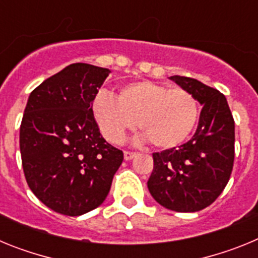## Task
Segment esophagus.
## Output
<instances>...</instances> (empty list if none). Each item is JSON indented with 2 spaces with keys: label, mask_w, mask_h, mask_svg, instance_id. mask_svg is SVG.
<instances>
[{
  "label": "esophagus",
  "mask_w": 258,
  "mask_h": 258,
  "mask_svg": "<svg viewBox=\"0 0 258 258\" xmlns=\"http://www.w3.org/2000/svg\"><path fill=\"white\" fill-rule=\"evenodd\" d=\"M136 155H137L136 152L133 151H124V159L125 160H132Z\"/></svg>",
  "instance_id": "1"
}]
</instances>
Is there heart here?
Segmentation results:
<instances>
[{"mask_svg": "<svg viewBox=\"0 0 258 258\" xmlns=\"http://www.w3.org/2000/svg\"><path fill=\"white\" fill-rule=\"evenodd\" d=\"M93 113L108 142L121 143L138 125L142 138L156 149L182 145L199 121L200 104L191 92L154 81L129 84L117 99L102 90L93 99Z\"/></svg>", "mask_w": 258, "mask_h": 258, "instance_id": "obj_1", "label": "heart"}]
</instances>
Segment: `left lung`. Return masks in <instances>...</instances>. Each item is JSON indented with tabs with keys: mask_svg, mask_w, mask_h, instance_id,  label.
<instances>
[{
	"mask_svg": "<svg viewBox=\"0 0 258 258\" xmlns=\"http://www.w3.org/2000/svg\"><path fill=\"white\" fill-rule=\"evenodd\" d=\"M170 79L203 104L199 125L188 142L154 152L147 182L152 198L175 212H198L211 206L226 187L235 156V124L226 98L195 79Z\"/></svg>",
	"mask_w": 258,
	"mask_h": 258,
	"instance_id": "obj_1",
	"label": "left lung"
}]
</instances>
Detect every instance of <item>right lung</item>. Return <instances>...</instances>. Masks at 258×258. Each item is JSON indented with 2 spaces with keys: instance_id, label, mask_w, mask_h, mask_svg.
Masks as SVG:
<instances>
[{
  "instance_id": "add662e5",
  "label": "right lung",
  "mask_w": 258,
  "mask_h": 258,
  "mask_svg": "<svg viewBox=\"0 0 258 258\" xmlns=\"http://www.w3.org/2000/svg\"><path fill=\"white\" fill-rule=\"evenodd\" d=\"M111 71L74 63L31 93L20 124L23 172L56 213L81 216L101 206L124 160L101 136L92 109Z\"/></svg>"
}]
</instances>
